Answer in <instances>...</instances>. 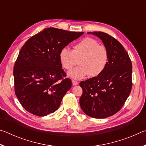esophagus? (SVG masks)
I'll return each instance as SVG.
<instances>
[{"instance_id":"obj_1","label":"esophagus","mask_w":146,"mask_h":146,"mask_svg":"<svg viewBox=\"0 0 146 146\" xmlns=\"http://www.w3.org/2000/svg\"><path fill=\"white\" fill-rule=\"evenodd\" d=\"M72 84H73V85L76 86V85H78V82H77V81L73 80H72Z\"/></svg>"}]
</instances>
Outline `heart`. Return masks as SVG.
Segmentation results:
<instances>
[{
    "instance_id": "1",
    "label": "heart",
    "mask_w": 146,
    "mask_h": 146,
    "mask_svg": "<svg viewBox=\"0 0 146 146\" xmlns=\"http://www.w3.org/2000/svg\"><path fill=\"white\" fill-rule=\"evenodd\" d=\"M80 66L68 73L70 77L80 80L89 75L95 77L100 75L107 66L109 60L108 49L99 45L98 42L90 37L84 38L76 44L71 50L65 47L60 51L59 59L67 70H70L77 64Z\"/></svg>"
}]
</instances>
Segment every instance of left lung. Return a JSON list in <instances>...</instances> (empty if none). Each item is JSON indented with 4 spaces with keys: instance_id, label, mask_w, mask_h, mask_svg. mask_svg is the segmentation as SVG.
<instances>
[{
    "instance_id": "left-lung-1",
    "label": "left lung",
    "mask_w": 146,
    "mask_h": 146,
    "mask_svg": "<svg viewBox=\"0 0 146 146\" xmlns=\"http://www.w3.org/2000/svg\"><path fill=\"white\" fill-rule=\"evenodd\" d=\"M98 36L108 49L109 60L100 75L82 81L80 98L84 113L95 118H104L122 108L132 88V63L128 53L117 39L101 31L88 32Z\"/></svg>"
}]
</instances>
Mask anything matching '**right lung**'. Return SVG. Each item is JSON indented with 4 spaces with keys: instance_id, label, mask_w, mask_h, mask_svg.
<instances>
[{
    "instance_id": "add662e5",
    "label": "right lung",
    "mask_w": 146,
    "mask_h": 146,
    "mask_svg": "<svg viewBox=\"0 0 146 146\" xmlns=\"http://www.w3.org/2000/svg\"><path fill=\"white\" fill-rule=\"evenodd\" d=\"M83 34L48 28L22 47L13 68L15 92L27 111L44 117L58 110L72 84L66 78L59 53Z\"/></svg>"
}]
</instances>
